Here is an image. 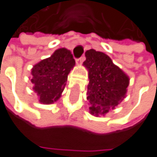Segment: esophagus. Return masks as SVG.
I'll list each match as a JSON object with an SVG mask.
<instances>
[{
  "instance_id": "obj_1",
  "label": "esophagus",
  "mask_w": 157,
  "mask_h": 157,
  "mask_svg": "<svg viewBox=\"0 0 157 157\" xmlns=\"http://www.w3.org/2000/svg\"><path fill=\"white\" fill-rule=\"evenodd\" d=\"M84 60H85V57H84V56H82L81 58H79V59L76 60V63H77V64H82V63L84 62Z\"/></svg>"
}]
</instances>
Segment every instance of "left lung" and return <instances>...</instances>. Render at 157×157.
<instances>
[{
	"mask_svg": "<svg viewBox=\"0 0 157 157\" xmlns=\"http://www.w3.org/2000/svg\"><path fill=\"white\" fill-rule=\"evenodd\" d=\"M84 67L88 71L87 99L89 112L94 116L105 115L125 97L129 76L109 56L94 49L85 52Z\"/></svg>",
	"mask_w": 157,
	"mask_h": 157,
	"instance_id": "obj_1",
	"label": "left lung"
}]
</instances>
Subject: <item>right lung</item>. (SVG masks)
<instances>
[{"label":"right lung","mask_w":157,"mask_h":157,"mask_svg":"<svg viewBox=\"0 0 157 157\" xmlns=\"http://www.w3.org/2000/svg\"><path fill=\"white\" fill-rule=\"evenodd\" d=\"M75 65L73 54L66 48L57 49L49 58L33 65L31 82L41 104L51 105L60 99Z\"/></svg>","instance_id":"1"}]
</instances>
